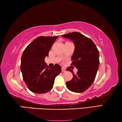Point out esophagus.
Returning <instances> with one entry per match:
<instances>
[{
  "mask_svg": "<svg viewBox=\"0 0 122 122\" xmlns=\"http://www.w3.org/2000/svg\"><path fill=\"white\" fill-rule=\"evenodd\" d=\"M62 72H65L66 71V69L65 68H62Z\"/></svg>",
  "mask_w": 122,
  "mask_h": 122,
  "instance_id": "1",
  "label": "esophagus"
}]
</instances>
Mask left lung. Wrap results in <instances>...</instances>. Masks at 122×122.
I'll return each mask as SVG.
<instances>
[{
    "instance_id": "1",
    "label": "left lung",
    "mask_w": 122,
    "mask_h": 122,
    "mask_svg": "<svg viewBox=\"0 0 122 122\" xmlns=\"http://www.w3.org/2000/svg\"><path fill=\"white\" fill-rule=\"evenodd\" d=\"M61 36L73 41L75 51L71 65L78 70L75 74L72 70L67 69L73 73V77L66 82V86L73 92H82L90 87L96 77L100 64L98 50L93 41L79 32L69 33Z\"/></svg>"
}]
</instances>
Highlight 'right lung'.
Wrapping results in <instances>:
<instances>
[{
	"mask_svg": "<svg viewBox=\"0 0 122 122\" xmlns=\"http://www.w3.org/2000/svg\"><path fill=\"white\" fill-rule=\"evenodd\" d=\"M58 36L38 37L25 49L21 59L22 77L28 88L36 94H44L53 88L61 67L56 64L49 67L45 62L51 47Z\"/></svg>",
	"mask_w": 122,
	"mask_h": 122,
	"instance_id": "1",
	"label": "right lung"
}]
</instances>
